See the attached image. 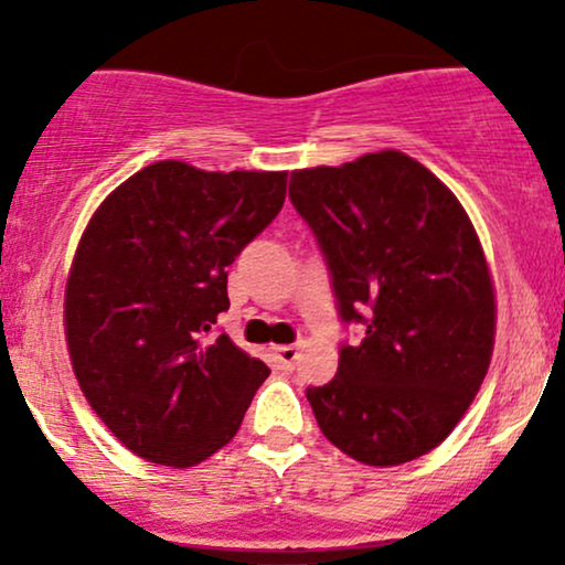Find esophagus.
<instances>
[{"instance_id":"34e87169","label":"esophagus","mask_w":565,"mask_h":565,"mask_svg":"<svg viewBox=\"0 0 565 565\" xmlns=\"http://www.w3.org/2000/svg\"><path fill=\"white\" fill-rule=\"evenodd\" d=\"M297 359H300V348L297 345H278V348H274V361L281 369H295V364H297Z\"/></svg>"}]
</instances>
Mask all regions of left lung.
<instances>
[{
	"label": "left lung",
	"instance_id": "left-lung-1",
	"mask_svg": "<svg viewBox=\"0 0 565 565\" xmlns=\"http://www.w3.org/2000/svg\"><path fill=\"white\" fill-rule=\"evenodd\" d=\"M289 199L327 260L342 323L337 377L308 387L316 423L374 468L423 457L457 427L489 372L497 305L481 242L427 167L380 151L291 172Z\"/></svg>",
	"mask_w": 565,
	"mask_h": 565
}]
</instances>
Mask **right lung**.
<instances>
[{
	"label": "right lung",
	"mask_w": 565,
	"mask_h": 565,
	"mask_svg": "<svg viewBox=\"0 0 565 565\" xmlns=\"http://www.w3.org/2000/svg\"><path fill=\"white\" fill-rule=\"evenodd\" d=\"M287 172L157 161L97 206L66 287V342L89 406L129 451L191 468L242 427L270 369L212 340L228 265L274 223Z\"/></svg>",
	"instance_id": "add662e5"
}]
</instances>
